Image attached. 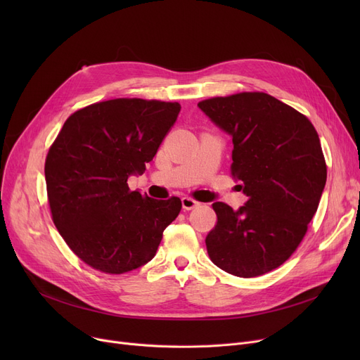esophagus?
Wrapping results in <instances>:
<instances>
[{
  "label": "esophagus",
  "instance_id": "obj_1",
  "mask_svg": "<svg viewBox=\"0 0 360 360\" xmlns=\"http://www.w3.org/2000/svg\"><path fill=\"white\" fill-rule=\"evenodd\" d=\"M181 201H182V209L184 210H193V209H195L197 205H200L198 201H195V200H193L190 197H182Z\"/></svg>",
  "mask_w": 360,
  "mask_h": 360
}]
</instances>
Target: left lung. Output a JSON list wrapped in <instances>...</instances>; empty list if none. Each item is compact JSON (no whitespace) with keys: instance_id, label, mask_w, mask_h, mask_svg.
I'll return each instance as SVG.
<instances>
[{"instance_id":"obj_1","label":"left lung","mask_w":360,"mask_h":360,"mask_svg":"<svg viewBox=\"0 0 360 360\" xmlns=\"http://www.w3.org/2000/svg\"><path fill=\"white\" fill-rule=\"evenodd\" d=\"M232 137V175L248 197L238 210L214 202L207 235L212 261L226 273L257 277L280 267L304 239L327 181L311 121L267 93H238L198 103Z\"/></svg>"}]
</instances>
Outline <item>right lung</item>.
<instances>
[{
    "label": "right lung",
    "mask_w": 360,
    "mask_h": 360,
    "mask_svg": "<svg viewBox=\"0 0 360 360\" xmlns=\"http://www.w3.org/2000/svg\"><path fill=\"white\" fill-rule=\"evenodd\" d=\"M179 103L112 99L65 121L49 148L45 178L52 220L71 251L109 274L136 270L156 255L181 200L129 191L178 118Z\"/></svg>",
    "instance_id": "1"
}]
</instances>
